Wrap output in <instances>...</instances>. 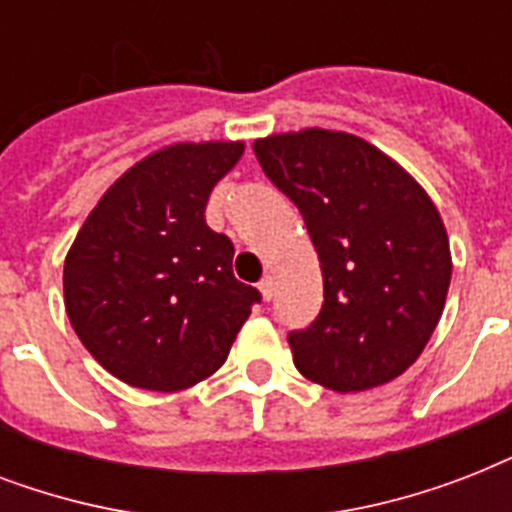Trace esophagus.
Returning a JSON list of instances; mask_svg holds the SVG:
<instances>
[{"instance_id":"esophagus-1","label":"esophagus","mask_w":512,"mask_h":512,"mask_svg":"<svg viewBox=\"0 0 512 512\" xmlns=\"http://www.w3.org/2000/svg\"><path fill=\"white\" fill-rule=\"evenodd\" d=\"M257 289H260V295H263V300H268L271 303L273 292H276V284H273V276H265L260 284H257Z\"/></svg>"}]
</instances>
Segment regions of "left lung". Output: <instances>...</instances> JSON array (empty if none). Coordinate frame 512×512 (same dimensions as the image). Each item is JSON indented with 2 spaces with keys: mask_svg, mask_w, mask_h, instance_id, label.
Segmentation results:
<instances>
[{
  "mask_svg": "<svg viewBox=\"0 0 512 512\" xmlns=\"http://www.w3.org/2000/svg\"><path fill=\"white\" fill-rule=\"evenodd\" d=\"M252 148L300 209L324 276L319 316L287 337L297 372L337 393L396 380L428 345L452 281L436 204L404 167L348 132L313 127Z\"/></svg>",
  "mask_w": 512,
  "mask_h": 512,
  "instance_id": "obj_1",
  "label": "left lung"
}]
</instances>
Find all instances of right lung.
I'll use <instances>...</instances> for the list:
<instances>
[{
	"instance_id": "right-lung-1",
	"label": "right lung",
	"mask_w": 512,
	"mask_h": 512,
	"mask_svg": "<svg viewBox=\"0 0 512 512\" xmlns=\"http://www.w3.org/2000/svg\"><path fill=\"white\" fill-rule=\"evenodd\" d=\"M244 143H175L116 180L63 265L71 327L132 388L175 393L207 380L260 303L233 276V244L204 220Z\"/></svg>"
}]
</instances>
